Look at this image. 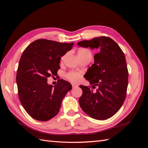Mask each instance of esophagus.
<instances>
[{
  "label": "esophagus",
  "mask_w": 148,
  "mask_h": 148,
  "mask_svg": "<svg viewBox=\"0 0 148 148\" xmlns=\"http://www.w3.org/2000/svg\"><path fill=\"white\" fill-rule=\"evenodd\" d=\"M71 84H72L73 88H77L78 86V85L77 84H75V83H72Z\"/></svg>",
  "instance_id": "1"
}]
</instances>
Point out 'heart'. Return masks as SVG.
Returning <instances> with one entry per match:
<instances>
[{
  "instance_id": "heart-1",
  "label": "heart",
  "mask_w": 148,
  "mask_h": 148,
  "mask_svg": "<svg viewBox=\"0 0 148 148\" xmlns=\"http://www.w3.org/2000/svg\"><path fill=\"white\" fill-rule=\"evenodd\" d=\"M77 56L78 59H84V58H92V52L90 50L86 48H82L79 49L77 53ZM82 74L78 72H75V71H69L65 75L66 78L69 79L71 82H77L81 77Z\"/></svg>"
}]
</instances>
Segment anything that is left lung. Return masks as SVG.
I'll return each instance as SVG.
<instances>
[{"mask_svg": "<svg viewBox=\"0 0 148 148\" xmlns=\"http://www.w3.org/2000/svg\"><path fill=\"white\" fill-rule=\"evenodd\" d=\"M78 45L101 50L94 56L95 64L84 75L92 86H79L83 90L79 106L93 119H109L119 110L127 96L128 71L124 53L112 39L107 36L84 40ZM96 86L97 91L93 92Z\"/></svg>", "mask_w": 148, "mask_h": 148, "instance_id": "obj_1", "label": "left lung"}]
</instances>
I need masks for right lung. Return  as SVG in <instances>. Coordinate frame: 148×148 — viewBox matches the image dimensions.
<instances>
[{
  "label": "right lung",
  "instance_id": "1",
  "mask_svg": "<svg viewBox=\"0 0 148 148\" xmlns=\"http://www.w3.org/2000/svg\"><path fill=\"white\" fill-rule=\"evenodd\" d=\"M73 46V42L40 39L31 43L22 53L16 77L18 95L26 112L35 120L46 122L54 117L65 96L72 89L63 79L53 87L47 84V78L57 75L61 57Z\"/></svg>",
  "mask_w": 148,
  "mask_h": 148
}]
</instances>
